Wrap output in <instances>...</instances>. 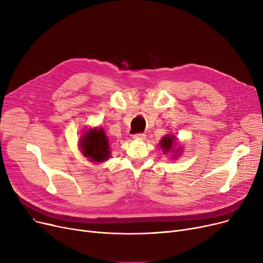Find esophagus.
<instances>
[{"label": "esophagus", "mask_w": 263, "mask_h": 263, "mask_svg": "<svg viewBox=\"0 0 263 263\" xmlns=\"http://www.w3.org/2000/svg\"><path fill=\"white\" fill-rule=\"evenodd\" d=\"M134 140H137V141H144L146 139V135L144 133H137L135 134L134 136Z\"/></svg>", "instance_id": "34e87169"}]
</instances>
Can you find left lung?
<instances>
[{"instance_id": "obj_1", "label": "left lung", "mask_w": 263, "mask_h": 263, "mask_svg": "<svg viewBox=\"0 0 263 263\" xmlns=\"http://www.w3.org/2000/svg\"><path fill=\"white\" fill-rule=\"evenodd\" d=\"M175 143H176V136L172 135V134H167V135H165L163 139L161 140L160 147L162 148L164 154H168L170 151H173V147H174ZM180 151H181V148H178L175 151V155L180 154ZM175 157H177V156H175Z\"/></svg>"}]
</instances>
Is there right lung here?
I'll use <instances>...</instances> for the list:
<instances>
[{"label":"right lung","mask_w":263,"mask_h":263,"mask_svg":"<svg viewBox=\"0 0 263 263\" xmlns=\"http://www.w3.org/2000/svg\"><path fill=\"white\" fill-rule=\"evenodd\" d=\"M79 145L83 156L91 162L101 163L109 158L108 140L102 128L88 129L82 135Z\"/></svg>","instance_id":"obj_1"}]
</instances>
